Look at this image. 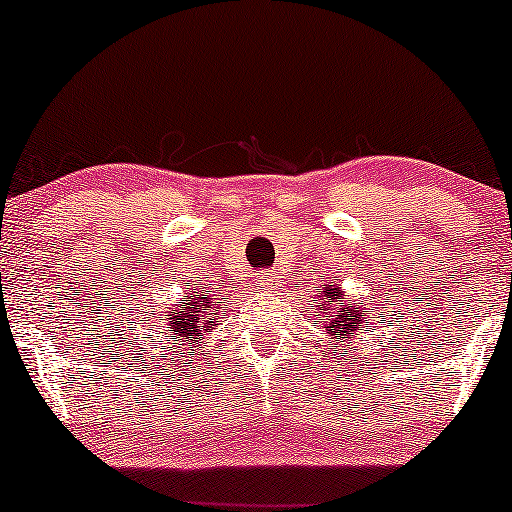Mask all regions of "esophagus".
I'll list each match as a JSON object with an SVG mask.
<instances>
[{"instance_id": "34e87169", "label": "esophagus", "mask_w": 512, "mask_h": 512, "mask_svg": "<svg viewBox=\"0 0 512 512\" xmlns=\"http://www.w3.org/2000/svg\"><path fill=\"white\" fill-rule=\"evenodd\" d=\"M274 284H279V276H276V274H262L264 289H274Z\"/></svg>"}]
</instances>
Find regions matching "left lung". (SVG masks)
Returning <instances> with one entry per match:
<instances>
[{
  "mask_svg": "<svg viewBox=\"0 0 512 512\" xmlns=\"http://www.w3.org/2000/svg\"><path fill=\"white\" fill-rule=\"evenodd\" d=\"M315 313L322 315V320L313 322L317 330H322V334H327L334 342L344 339L346 344H351L354 334L366 322L368 308H361L356 303H344V291L334 281H330V284L322 286L320 305L315 308Z\"/></svg>",
  "mask_w": 512,
  "mask_h": 512,
  "instance_id": "8db88e82",
  "label": "left lung"
}]
</instances>
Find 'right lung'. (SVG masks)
<instances>
[{
  "mask_svg": "<svg viewBox=\"0 0 512 512\" xmlns=\"http://www.w3.org/2000/svg\"><path fill=\"white\" fill-rule=\"evenodd\" d=\"M214 298L207 296L204 291H192L190 293V303L178 305L175 310H168L166 315V327H168V337H173V342H185L180 344L178 349H190L195 351V344L199 342L202 346L204 332L219 320V313L214 310ZM170 344V339H168ZM173 351V346H168Z\"/></svg>",
  "mask_w": 512,
  "mask_h": 512,
  "instance_id": "obj_1",
  "label": "right lung"
}]
</instances>
